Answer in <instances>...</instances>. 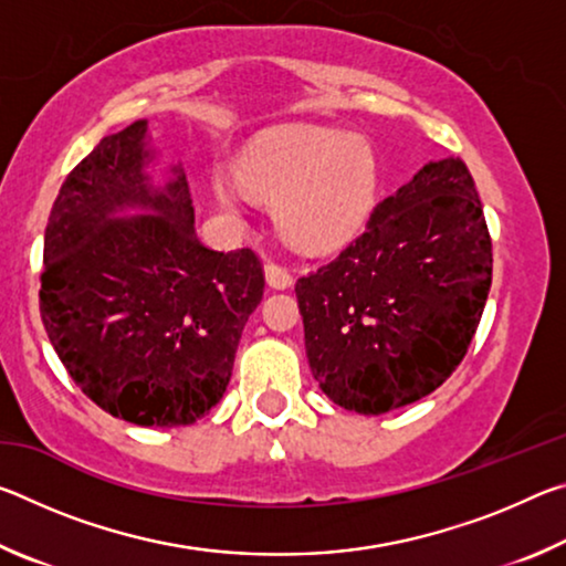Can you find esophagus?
Wrapping results in <instances>:
<instances>
[{
    "label": "esophagus",
    "instance_id": "1",
    "mask_svg": "<svg viewBox=\"0 0 566 566\" xmlns=\"http://www.w3.org/2000/svg\"><path fill=\"white\" fill-rule=\"evenodd\" d=\"M264 276H266V284H270L272 290H286V286H292V272L286 270L284 264L266 262L264 264Z\"/></svg>",
    "mask_w": 566,
    "mask_h": 566
}]
</instances>
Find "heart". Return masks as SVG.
Instances as JSON below:
<instances>
[{
  "instance_id": "heart-1",
  "label": "heart",
  "mask_w": 566,
  "mask_h": 566,
  "mask_svg": "<svg viewBox=\"0 0 566 566\" xmlns=\"http://www.w3.org/2000/svg\"><path fill=\"white\" fill-rule=\"evenodd\" d=\"M237 175L254 195L276 202L284 234L310 249L352 239L379 195V161L369 142L310 124L264 134L239 157ZM214 191L224 207L239 205L229 181L219 179Z\"/></svg>"
}]
</instances>
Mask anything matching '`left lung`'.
<instances>
[{
	"label": "left lung",
	"instance_id": "8db88e82",
	"mask_svg": "<svg viewBox=\"0 0 566 566\" xmlns=\"http://www.w3.org/2000/svg\"><path fill=\"white\" fill-rule=\"evenodd\" d=\"M492 286V239L459 157L429 161L337 260L296 280L312 375L334 405L385 415L464 359Z\"/></svg>",
	"mask_w": 566,
	"mask_h": 566
}]
</instances>
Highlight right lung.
I'll list each match as a JSON object with an SVG mask.
<instances>
[{"mask_svg": "<svg viewBox=\"0 0 566 566\" xmlns=\"http://www.w3.org/2000/svg\"><path fill=\"white\" fill-rule=\"evenodd\" d=\"M145 137L147 122H134L66 175L44 232L40 312L94 405L139 427H187L227 391L264 270L252 249L199 242L185 171L149 185ZM127 206L156 214L117 218Z\"/></svg>", "mask_w": 566, "mask_h": 566, "instance_id": "1", "label": "right lung"}]
</instances>
